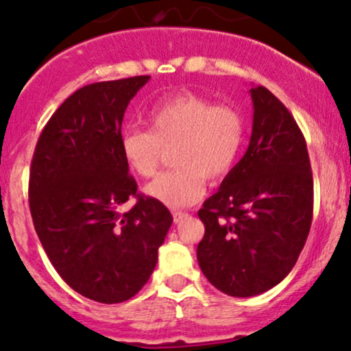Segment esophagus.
<instances>
[{"label": "esophagus", "mask_w": 351, "mask_h": 351, "mask_svg": "<svg viewBox=\"0 0 351 351\" xmlns=\"http://www.w3.org/2000/svg\"><path fill=\"white\" fill-rule=\"evenodd\" d=\"M172 217H174L176 223H179V222H182V220H186L189 217V214H187V212H182V210H174V212H172Z\"/></svg>", "instance_id": "obj_1"}]
</instances>
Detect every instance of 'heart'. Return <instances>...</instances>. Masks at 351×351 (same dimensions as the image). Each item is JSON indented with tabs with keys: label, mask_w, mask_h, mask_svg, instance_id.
Instances as JSON below:
<instances>
[{
	"label": "heart",
	"mask_w": 351,
	"mask_h": 351,
	"mask_svg": "<svg viewBox=\"0 0 351 351\" xmlns=\"http://www.w3.org/2000/svg\"><path fill=\"white\" fill-rule=\"evenodd\" d=\"M147 129L129 128L121 136V154L136 176L156 174L164 147L172 149L179 167L157 176L149 197L169 207L194 204L206 191V176L217 180L237 162L243 144V119L228 104H212L194 93H179L156 101L147 111Z\"/></svg>",
	"instance_id": "b5f03b06"
}]
</instances>
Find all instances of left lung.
<instances>
[{
  "mask_svg": "<svg viewBox=\"0 0 351 351\" xmlns=\"http://www.w3.org/2000/svg\"><path fill=\"white\" fill-rule=\"evenodd\" d=\"M250 96L249 149L199 210L206 234L197 245L207 280L240 298L267 292L290 274L313 217L312 167L300 128L267 88H252Z\"/></svg>",
  "mask_w": 351,
  "mask_h": 351,
  "instance_id": "1",
  "label": "left lung"
}]
</instances>
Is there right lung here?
I'll use <instances>...</instances> for the list:
<instances>
[{
  "instance_id": "add662e5",
  "label": "right lung",
  "mask_w": 351,
  "mask_h": 351,
  "mask_svg": "<svg viewBox=\"0 0 351 351\" xmlns=\"http://www.w3.org/2000/svg\"><path fill=\"white\" fill-rule=\"evenodd\" d=\"M149 80L77 89L51 116L31 160L29 208L43 249L62 280L94 302L139 292L172 226L162 202L137 194L121 154L124 112ZM131 196L136 206L119 213Z\"/></svg>"
}]
</instances>
